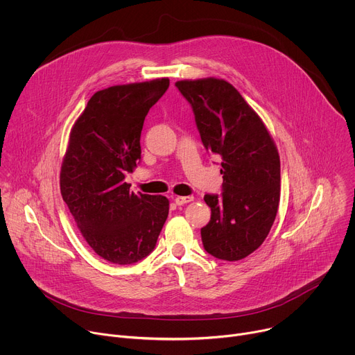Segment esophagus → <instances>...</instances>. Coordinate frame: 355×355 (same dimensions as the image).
<instances>
[{
    "mask_svg": "<svg viewBox=\"0 0 355 355\" xmlns=\"http://www.w3.org/2000/svg\"><path fill=\"white\" fill-rule=\"evenodd\" d=\"M191 200H193V196H175L174 198V202H175L178 207L185 205V204H188V202H191Z\"/></svg>",
    "mask_w": 355,
    "mask_h": 355,
    "instance_id": "esophagus-1",
    "label": "esophagus"
}]
</instances>
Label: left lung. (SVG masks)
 I'll list each match as a JSON object with an SVG mask.
<instances>
[{"label": "left lung", "instance_id": "obj_1", "mask_svg": "<svg viewBox=\"0 0 355 355\" xmlns=\"http://www.w3.org/2000/svg\"><path fill=\"white\" fill-rule=\"evenodd\" d=\"M192 107L200 140L222 159V195H205L209 223L200 229L211 256L239 261L256 251L275 220L281 195L277 146L261 118L222 78L177 81Z\"/></svg>", "mask_w": 355, "mask_h": 355}]
</instances>
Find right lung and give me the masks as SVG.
Returning a JSON list of instances; mask_svg holds the SVG:
<instances>
[{
	"instance_id": "add662e5",
	"label": "right lung",
	"mask_w": 355,
	"mask_h": 355,
	"mask_svg": "<svg viewBox=\"0 0 355 355\" xmlns=\"http://www.w3.org/2000/svg\"><path fill=\"white\" fill-rule=\"evenodd\" d=\"M168 85L157 78L96 91L70 132L62 196L88 245L114 264L147 257L168 216L166 196L136 195L125 180L140 160L144 118Z\"/></svg>"
}]
</instances>
